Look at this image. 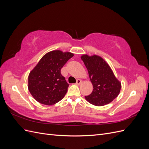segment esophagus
<instances>
[{"mask_svg": "<svg viewBox=\"0 0 149 149\" xmlns=\"http://www.w3.org/2000/svg\"><path fill=\"white\" fill-rule=\"evenodd\" d=\"M81 80L79 79L76 80V85H79V84H81Z\"/></svg>", "mask_w": 149, "mask_h": 149, "instance_id": "esophagus-1", "label": "esophagus"}]
</instances>
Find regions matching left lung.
Wrapping results in <instances>:
<instances>
[{
	"label": "left lung",
	"mask_w": 149,
	"mask_h": 149,
	"mask_svg": "<svg viewBox=\"0 0 149 149\" xmlns=\"http://www.w3.org/2000/svg\"><path fill=\"white\" fill-rule=\"evenodd\" d=\"M88 70L93 90L85 99L96 106L107 104L118 97L121 83L106 61L100 56L83 55L81 57Z\"/></svg>",
	"instance_id": "8db88e82"
}]
</instances>
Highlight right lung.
I'll return each instance as SVG.
<instances>
[{
  "mask_svg": "<svg viewBox=\"0 0 149 149\" xmlns=\"http://www.w3.org/2000/svg\"><path fill=\"white\" fill-rule=\"evenodd\" d=\"M73 54L53 50L45 54L29 75L28 88L31 96L45 105H53L65 96L69 84L61 69Z\"/></svg>",
  "mask_w": 149,
  "mask_h": 149,
  "instance_id": "add662e5",
  "label": "right lung"
}]
</instances>
